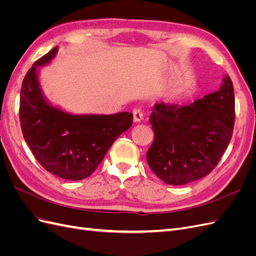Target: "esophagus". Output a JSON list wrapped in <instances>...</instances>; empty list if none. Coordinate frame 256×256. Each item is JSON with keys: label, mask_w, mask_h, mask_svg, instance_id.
I'll list each match as a JSON object with an SVG mask.
<instances>
[{"label": "esophagus", "mask_w": 256, "mask_h": 256, "mask_svg": "<svg viewBox=\"0 0 256 256\" xmlns=\"http://www.w3.org/2000/svg\"><path fill=\"white\" fill-rule=\"evenodd\" d=\"M132 114H134V122H140L141 120L143 118V113L140 109H134Z\"/></svg>", "instance_id": "34e87169"}]
</instances>
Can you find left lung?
I'll return each mask as SVG.
<instances>
[{
  "instance_id": "obj_1",
  "label": "left lung",
  "mask_w": 256,
  "mask_h": 256,
  "mask_svg": "<svg viewBox=\"0 0 256 256\" xmlns=\"http://www.w3.org/2000/svg\"><path fill=\"white\" fill-rule=\"evenodd\" d=\"M234 122L235 96L228 76L219 90L191 104H156L150 118L154 140L146 154L152 171L173 186L200 180L228 148Z\"/></svg>"
}]
</instances>
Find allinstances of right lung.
Masks as SVG:
<instances>
[{"mask_svg":"<svg viewBox=\"0 0 256 256\" xmlns=\"http://www.w3.org/2000/svg\"><path fill=\"white\" fill-rule=\"evenodd\" d=\"M58 51V47L53 48L37 60L23 79L21 130L35 158L48 172L80 180L95 172L114 141L132 125L134 115L72 114L52 106L44 95L37 68L48 65Z\"/></svg>","mask_w":256,"mask_h":256,"instance_id":"right-lung-1","label":"right lung"}]
</instances>
